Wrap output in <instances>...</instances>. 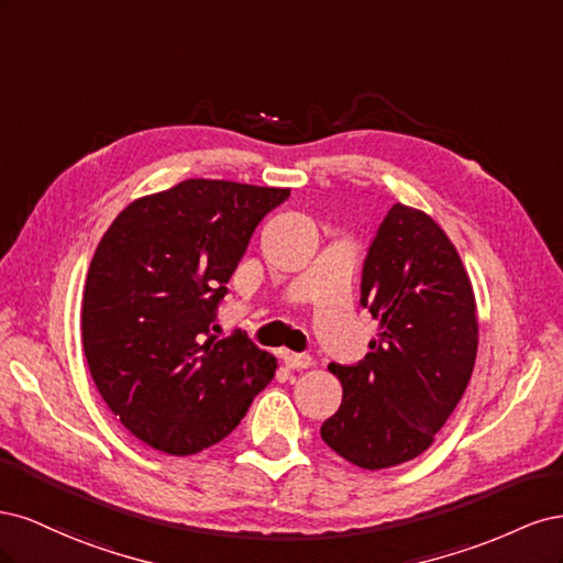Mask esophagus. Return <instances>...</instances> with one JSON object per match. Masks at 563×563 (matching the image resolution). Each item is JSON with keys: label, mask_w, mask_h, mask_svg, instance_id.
Returning <instances> with one entry per match:
<instances>
[{"label": "esophagus", "mask_w": 563, "mask_h": 563, "mask_svg": "<svg viewBox=\"0 0 563 563\" xmlns=\"http://www.w3.org/2000/svg\"><path fill=\"white\" fill-rule=\"evenodd\" d=\"M282 360L288 368H308L312 366L310 354H298V352H282Z\"/></svg>", "instance_id": "esophagus-1"}]
</instances>
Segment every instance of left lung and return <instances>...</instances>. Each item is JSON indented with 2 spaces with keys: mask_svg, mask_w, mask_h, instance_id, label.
Masks as SVG:
<instances>
[{
  "mask_svg": "<svg viewBox=\"0 0 563 563\" xmlns=\"http://www.w3.org/2000/svg\"><path fill=\"white\" fill-rule=\"evenodd\" d=\"M362 305L380 321L360 364H331L343 404L321 439L347 463L385 470L428 451L463 399L479 345L467 269L446 232L395 203L362 269Z\"/></svg>",
  "mask_w": 563,
  "mask_h": 563,
  "instance_id": "left-lung-1",
  "label": "left lung"
}]
</instances>
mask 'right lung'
<instances>
[{
	"mask_svg": "<svg viewBox=\"0 0 563 563\" xmlns=\"http://www.w3.org/2000/svg\"><path fill=\"white\" fill-rule=\"evenodd\" d=\"M288 195L190 178L131 201L100 240L81 347L100 397L143 444L168 455L209 449L275 378V356L242 333L211 331L253 230Z\"/></svg>",
	"mask_w": 563,
	"mask_h": 563,
	"instance_id": "add662e5",
	"label": "right lung"
}]
</instances>
